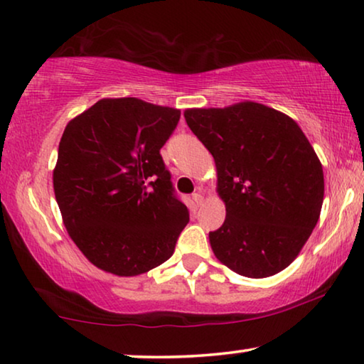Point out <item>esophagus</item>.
<instances>
[{
    "instance_id": "34e87169",
    "label": "esophagus",
    "mask_w": 364,
    "mask_h": 364,
    "mask_svg": "<svg viewBox=\"0 0 364 364\" xmlns=\"http://www.w3.org/2000/svg\"><path fill=\"white\" fill-rule=\"evenodd\" d=\"M203 194H200V193H194L193 194V200H194V203H196L198 205H200V204H203Z\"/></svg>"
}]
</instances>
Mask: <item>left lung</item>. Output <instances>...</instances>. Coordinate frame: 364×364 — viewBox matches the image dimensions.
Wrapping results in <instances>:
<instances>
[{
	"instance_id": "left-lung-1",
	"label": "left lung",
	"mask_w": 364,
	"mask_h": 364,
	"mask_svg": "<svg viewBox=\"0 0 364 364\" xmlns=\"http://www.w3.org/2000/svg\"><path fill=\"white\" fill-rule=\"evenodd\" d=\"M193 134L214 156L222 227L209 232L220 263L247 278H268L294 262L323 203L321 160L301 127L273 107L245 101L186 109Z\"/></svg>"
}]
</instances>
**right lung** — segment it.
<instances>
[{"label":"right lung","mask_w":364,"mask_h":364,"mask_svg":"<svg viewBox=\"0 0 364 364\" xmlns=\"http://www.w3.org/2000/svg\"><path fill=\"white\" fill-rule=\"evenodd\" d=\"M180 109L100 100L63 130L53 191L77 247L102 271L137 276L165 263L189 222L160 149Z\"/></svg>","instance_id":"right-lung-1"}]
</instances>
